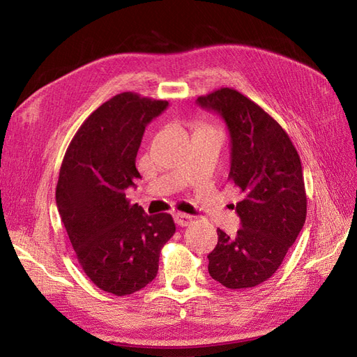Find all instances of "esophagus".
I'll list each match as a JSON object with an SVG mask.
<instances>
[{
    "label": "esophagus",
    "instance_id": "esophagus-1",
    "mask_svg": "<svg viewBox=\"0 0 357 357\" xmlns=\"http://www.w3.org/2000/svg\"><path fill=\"white\" fill-rule=\"evenodd\" d=\"M174 220L178 226H189L193 222V218L189 214H185V213H176Z\"/></svg>",
    "mask_w": 357,
    "mask_h": 357
}]
</instances>
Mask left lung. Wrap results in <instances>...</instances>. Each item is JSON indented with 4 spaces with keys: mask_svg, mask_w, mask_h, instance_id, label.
Returning <instances> with one entry per match:
<instances>
[{
    "mask_svg": "<svg viewBox=\"0 0 357 357\" xmlns=\"http://www.w3.org/2000/svg\"><path fill=\"white\" fill-rule=\"evenodd\" d=\"M197 102L225 119L231 135L228 180L244 195L235 207L241 228L232 236L218 229L208 273L228 289L255 287L275 274L305 223L301 159L282 125L241 92L220 88Z\"/></svg>",
    "mask_w": 357,
    "mask_h": 357,
    "instance_id": "8db88e82",
    "label": "left lung"
}]
</instances>
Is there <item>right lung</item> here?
<instances>
[{
	"mask_svg": "<svg viewBox=\"0 0 357 357\" xmlns=\"http://www.w3.org/2000/svg\"><path fill=\"white\" fill-rule=\"evenodd\" d=\"M167 105L135 92L114 95L82 123L59 169L56 205L75 257L95 286L116 296L152 282L176 234L171 214L149 215L125 193L142 177L135 158L144 129Z\"/></svg>",
	"mask_w": 357,
	"mask_h": 357,
	"instance_id": "obj_1",
	"label": "right lung"
}]
</instances>
